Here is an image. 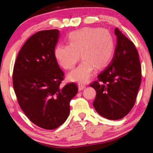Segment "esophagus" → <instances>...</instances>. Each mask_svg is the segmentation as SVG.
<instances>
[{"mask_svg": "<svg viewBox=\"0 0 153 153\" xmlns=\"http://www.w3.org/2000/svg\"><path fill=\"white\" fill-rule=\"evenodd\" d=\"M85 88H86L85 85L82 84H78V90H79V91H81V90H84Z\"/></svg>", "mask_w": 153, "mask_h": 153, "instance_id": "1", "label": "esophagus"}]
</instances>
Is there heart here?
<instances>
[{
  "instance_id": "heart-1",
  "label": "heart",
  "mask_w": 153,
  "mask_h": 153,
  "mask_svg": "<svg viewBox=\"0 0 153 153\" xmlns=\"http://www.w3.org/2000/svg\"><path fill=\"white\" fill-rule=\"evenodd\" d=\"M67 45L59 44L54 51L57 63L65 69H71L80 56V64L67 76L69 81L84 84L89 81L94 69H102L113 57L115 41L110 32L98 27H84L68 36Z\"/></svg>"
}]
</instances>
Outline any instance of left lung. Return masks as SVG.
Segmentation results:
<instances>
[{
  "instance_id": "8db88e82",
  "label": "left lung",
  "mask_w": 153,
  "mask_h": 153,
  "mask_svg": "<svg viewBox=\"0 0 153 153\" xmlns=\"http://www.w3.org/2000/svg\"><path fill=\"white\" fill-rule=\"evenodd\" d=\"M117 36L111 63L90 86L97 92L93 106L100 116L111 120L125 117L134 107L141 84V65L134 43L115 28Z\"/></svg>"
}]
</instances>
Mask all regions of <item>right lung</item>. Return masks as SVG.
<instances>
[{
  "mask_svg": "<svg viewBox=\"0 0 153 153\" xmlns=\"http://www.w3.org/2000/svg\"><path fill=\"white\" fill-rule=\"evenodd\" d=\"M60 32L40 31L22 46L15 61L13 83L21 108L40 128L53 129L62 125L70 112L69 102L77 85L61 87L64 73L54 56Z\"/></svg>",
  "mask_w": 153,
  "mask_h": 153,
  "instance_id": "add662e5",
  "label": "right lung"
}]
</instances>
